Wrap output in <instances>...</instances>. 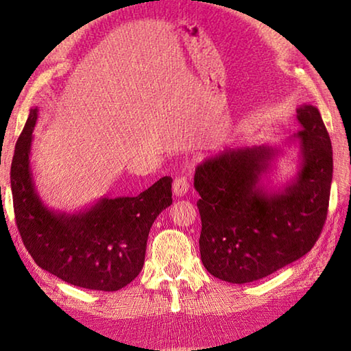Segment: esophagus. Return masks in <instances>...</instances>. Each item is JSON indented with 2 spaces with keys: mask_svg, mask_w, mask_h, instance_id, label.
<instances>
[{
  "mask_svg": "<svg viewBox=\"0 0 351 351\" xmlns=\"http://www.w3.org/2000/svg\"><path fill=\"white\" fill-rule=\"evenodd\" d=\"M189 190V180L187 176H178L173 181V193L176 197H184Z\"/></svg>",
  "mask_w": 351,
  "mask_h": 351,
  "instance_id": "obj_1",
  "label": "esophagus"
}]
</instances>
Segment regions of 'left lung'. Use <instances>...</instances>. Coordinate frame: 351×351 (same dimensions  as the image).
I'll return each instance as SVG.
<instances>
[{
  "label": "left lung",
  "instance_id": "left-lung-1",
  "mask_svg": "<svg viewBox=\"0 0 351 351\" xmlns=\"http://www.w3.org/2000/svg\"><path fill=\"white\" fill-rule=\"evenodd\" d=\"M297 121L302 130L289 141L300 145V169L280 192L260 184L278 148H228L195 170L201 260L219 280H260L304 257L322 232L332 178L331 141L316 106L300 105Z\"/></svg>",
  "mask_w": 351,
  "mask_h": 351
}]
</instances>
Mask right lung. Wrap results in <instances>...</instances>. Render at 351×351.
<instances>
[{
    "label": "right lung",
    "instance_id": "obj_1",
    "mask_svg": "<svg viewBox=\"0 0 351 351\" xmlns=\"http://www.w3.org/2000/svg\"><path fill=\"white\" fill-rule=\"evenodd\" d=\"M37 114V108L29 112L10 167L23 243L41 269L74 287L96 291L127 287L144 266L152 224L171 204V178H161L138 197L102 198L79 213L47 209L35 190L29 161Z\"/></svg>",
    "mask_w": 351,
    "mask_h": 351
}]
</instances>
